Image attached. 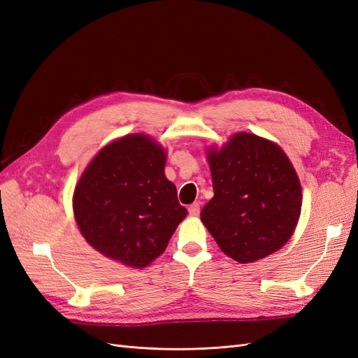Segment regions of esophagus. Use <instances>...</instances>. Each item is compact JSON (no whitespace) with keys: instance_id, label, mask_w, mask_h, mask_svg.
<instances>
[{"instance_id":"34e87169","label":"esophagus","mask_w":358,"mask_h":358,"mask_svg":"<svg viewBox=\"0 0 358 358\" xmlns=\"http://www.w3.org/2000/svg\"><path fill=\"white\" fill-rule=\"evenodd\" d=\"M188 212H189V215H191V216H199V213H200V204H199V203H192V204H189Z\"/></svg>"}]
</instances>
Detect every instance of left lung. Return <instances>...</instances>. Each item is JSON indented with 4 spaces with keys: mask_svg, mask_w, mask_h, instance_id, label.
Listing matches in <instances>:
<instances>
[{
    "mask_svg": "<svg viewBox=\"0 0 358 358\" xmlns=\"http://www.w3.org/2000/svg\"><path fill=\"white\" fill-rule=\"evenodd\" d=\"M213 199L201 221L224 254L252 263L282 248L294 231L301 188L294 167L278 145L239 133L208 152Z\"/></svg>",
    "mask_w": 358,
    "mask_h": 358,
    "instance_id": "obj_1",
    "label": "left lung"
}]
</instances>
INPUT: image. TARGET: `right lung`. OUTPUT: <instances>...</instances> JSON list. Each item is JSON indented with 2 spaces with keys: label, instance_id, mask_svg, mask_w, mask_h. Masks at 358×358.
Instances as JSON below:
<instances>
[{
  "label": "right lung",
  "instance_id": "obj_1",
  "mask_svg": "<svg viewBox=\"0 0 358 358\" xmlns=\"http://www.w3.org/2000/svg\"><path fill=\"white\" fill-rule=\"evenodd\" d=\"M164 166V150L142 134L101 149L73 197L76 221L86 242L129 267H146L164 252L188 213L179 204Z\"/></svg>",
  "mask_w": 358,
  "mask_h": 358
}]
</instances>
